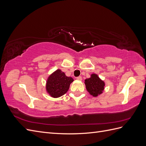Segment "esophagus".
I'll return each instance as SVG.
<instances>
[{"label":"esophagus","instance_id":"1","mask_svg":"<svg viewBox=\"0 0 146 146\" xmlns=\"http://www.w3.org/2000/svg\"><path fill=\"white\" fill-rule=\"evenodd\" d=\"M76 78H77V80H82V77L81 76L77 77Z\"/></svg>","mask_w":146,"mask_h":146}]
</instances>
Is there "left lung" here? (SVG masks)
<instances>
[{
	"label": "left lung",
	"instance_id": "obj_1",
	"mask_svg": "<svg viewBox=\"0 0 146 146\" xmlns=\"http://www.w3.org/2000/svg\"><path fill=\"white\" fill-rule=\"evenodd\" d=\"M85 83L87 91L94 97H97L102 93L104 90L105 83L101 80L98 75L92 74L91 77L85 80Z\"/></svg>",
	"mask_w": 146,
	"mask_h": 146
}]
</instances>
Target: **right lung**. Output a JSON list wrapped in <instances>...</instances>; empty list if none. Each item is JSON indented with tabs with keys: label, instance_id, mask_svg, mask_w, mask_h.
Segmentation results:
<instances>
[{
	"label": "right lung",
	"instance_id": "obj_1",
	"mask_svg": "<svg viewBox=\"0 0 146 146\" xmlns=\"http://www.w3.org/2000/svg\"><path fill=\"white\" fill-rule=\"evenodd\" d=\"M73 81L72 77L66 76L63 72L58 69L48 77L46 90L53 98H59L68 91L70 84Z\"/></svg>",
	"mask_w": 146,
	"mask_h": 146
}]
</instances>
